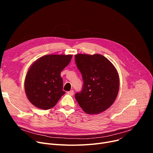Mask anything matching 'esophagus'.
Returning <instances> with one entry per match:
<instances>
[{"mask_svg": "<svg viewBox=\"0 0 153 153\" xmlns=\"http://www.w3.org/2000/svg\"><path fill=\"white\" fill-rule=\"evenodd\" d=\"M68 94L69 95H73V94H74V91L72 90V91H68Z\"/></svg>", "mask_w": 153, "mask_h": 153, "instance_id": "1", "label": "esophagus"}]
</instances>
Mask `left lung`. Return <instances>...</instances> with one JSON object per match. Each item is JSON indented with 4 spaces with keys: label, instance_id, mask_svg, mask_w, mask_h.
I'll list each match as a JSON object with an SVG mask.
<instances>
[{
    "label": "left lung",
    "instance_id": "left-lung-1",
    "mask_svg": "<svg viewBox=\"0 0 153 153\" xmlns=\"http://www.w3.org/2000/svg\"><path fill=\"white\" fill-rule=\"evenodd\" d=\"M75 62L84 83L82 91L75 94L79 106L88 114H97L108 109L119 91V76L115 66L99 54H76Z\"/></svg>",
    "mask_w": 153,
    "mask_h": 153
}]
</instances>
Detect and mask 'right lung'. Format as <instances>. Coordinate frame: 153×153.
Returning <instances> with one entry per match:
<instances>
[{
	"instance_id": "obj_1",
	"label": "right lung",
	"mask_w": 153,
	"mask_h": 153,
	"mask_svg": "<svg viewBox=\"0 0 153 153\" xmlns=\"http://www.w3.org/2000/svg\"><path fill=\"white\" fill-rule=\"evenodd\" d=\"M72 56L48 54L31 66L25 77V90L34 106L42 110L51 108L65 94L61 72L68 65Z\"/></svg>"
}]
</instances>
